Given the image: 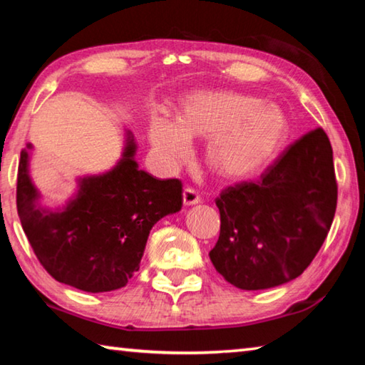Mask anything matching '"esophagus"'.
<instances>
[{
  "mask_svg": "<svg viewBox=\"0 0 365 365\" xmlns=\"http://www.w3.org/2000/svg\"><path fill=\"white\" fill-rule=\"evenodd\" d=\"M201 202V196L195 188L187 187L183 190V205L185 206H191V205H197Z\"/></svg>",
  "mask_w": 365,
  "mask_h": 365,
  "instance_id": "esophagus-1",
  "label": "esophagus"
}]
</instances>
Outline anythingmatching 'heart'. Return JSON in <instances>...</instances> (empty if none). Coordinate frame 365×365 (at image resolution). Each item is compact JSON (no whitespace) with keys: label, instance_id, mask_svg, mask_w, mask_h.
<instances>
[{"label":"heart","instance_id":"heart-1","mask_svg":"<svg viewBox=\"0 0 365 365\" xmlns=\"http://www.w3.org/2000/svg\"><path fill=\"white\" fill-rule=\"evenodd\" d=\"M288 119L275 104L230 91H201L183 104L177 123L154 120L150 137L160 158H187L188 138H206V164L215 175L245 178L264 168L288 137Z\"/></svg>","mask_w":365,"mask_h":365}]
</instances>
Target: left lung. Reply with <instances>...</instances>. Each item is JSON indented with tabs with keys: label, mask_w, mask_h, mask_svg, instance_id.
<instances>
[{
	"label": "left lung",
	"mask_w": 365,
	"mask_h": 365,
	"mask_svg": "<svg viewBox=\"0 0 365 365\" xmlns=\"http://www.w3.org/2000/svg\"><path fill=\"white\" fill-rule=\"evenodd\" d=\"M333 150L324 128L289 145L256 182L215 197L220 235L209 252L215 270L242 289L299 277L324 245L336 211Z\"/></svg>",
	"instance_id": "1"
}]
</instances>
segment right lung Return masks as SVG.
Returning <instances> with one entry per match:
<instances>
[{
    "label": "right lung",
    "instance_id": "obj_1",
    "mask_svg": "<svg viewBox=\"0 0 365 365\" xmlns=\"http://www.w3.org/2000/svg\"><path fill=\"white\" fill-rule=\"evenodd\" d=\"M29 148L17 170V214L36 259L54 280L88 293L127 285L140 269L148 235L164 215L182 209V182L159 180L138 169L133 137L115 168L80 180L77 196L63 211L36 206L30 182Z\"/></svg>",
    "mask_w": 365,
    "mask_h": 365
}]
</instances>
